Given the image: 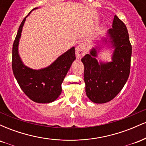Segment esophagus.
Returning a JSON list of instances; mask_svg holds the SVG:
<instances>
[{
	"label": "esophagus",
	"mask_w": 146,
	"mask_h": 146,
	"mask_svg": "<svg viewBox=\"0 0 146 146\" xmlns=\"http://www.w3.org/2000/svg\"><path fill=\"white\" fill-rule=\"evenodd\" d=\"M86 53V49L85 47L84 44H80L75 48V54H76L77 58L80 59L84 56L85 53Z\"/></svg>",
	"instance_id": "esophagus-1"
}]
</instances>
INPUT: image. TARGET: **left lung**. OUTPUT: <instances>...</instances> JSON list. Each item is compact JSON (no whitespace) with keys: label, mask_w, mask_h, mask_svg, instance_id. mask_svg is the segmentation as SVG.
Masks as SVG:
<instances>
[{"label":"left lung","mask_w":146,"mask_h":146,"mask_svg":"<svg viewBox=\"0 0 146 146\" xmlns=\"http://www.w3.org/2000/svg\"><path fill=\"white\" fill-rule=\"evenodd\" d=\"M108 34L110 42L115 48L113 62L98 63L95 58V48L82 58L84 66L86 95L97 104L106 103L115 98L124 86L130 75L132 45L126 26L116 15Z\"/></svg>","instance_id":"1"}]
</instances>
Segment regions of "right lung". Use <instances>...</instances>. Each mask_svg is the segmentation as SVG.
I'll return each mask as SVG.
<instances>
[{"instance_id": "1", "label": "right lung", "mask_w": 146, "mask_h": 146, "mask_svg": "<svg viewBox=\"0 0 146 146\" xmlns=\"http://www.w3.org/2000/svg\"><path fill=\"white\" fill-rule=\"evenodd\" d=\"M29 14L22 21L13 44V73L21 88L30 100L37 103H50L61 94L62 83L75 59V47L60 56L51 65L45 68L33 70L25 66L18 55V46L23 25Z\"/></svg>"}]
</instances>
